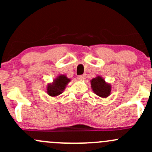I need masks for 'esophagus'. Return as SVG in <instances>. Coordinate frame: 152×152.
Returning a JSON list of instances; mask_svg holds the SVG:
<instances>
[{"mask_svg": "<svg viewBox=\"0 0 152 152\" xmlns=\"http://www.w3.org/2000/svg\"><path fill=\"white\" fill-rule=\"evenodd\" d=\"M77 78L78 80H84L85 78H86V75H78L77 77Z\"/></svg>", "mask_w": 152, "mask_h": 152, "instance_id": "1", "label": "esophagus"}]
</instances>
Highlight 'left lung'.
Masks as SVG:
<instances>
[{
	"mask_svg": "<svg viewBox=\"0 0 152 152\" xmlns=\"http://www.w3.org/2000/svg\"><path fill=\"white\" fill-rule=\"evenodd\" d=\"M91 87L94 92L100 97L106 98L110 94L111 86L105 83L102 77L94 78L91 80Z\"/></svg>",
	"mask_w": 152,
	"mask_h": 152,
	"instance_id": "obj_1",
	"label": "left lung"
}]
</instances>
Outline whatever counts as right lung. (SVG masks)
<instances>
[{
  "instance_id": "right-lung-1",
  "label": "right lung",
  "mask_w": 152,
  "mask_h": 152,
  "mask_svg": "<svg viewBox=\"0 0 152 152\" xmlns=\"http://www.w3.org/2000/svg\"><path fill=\"white\" fill-rule=\"evenodd\" d=\"M70 81L65 75L58 76L54 82L48 86L47 93L50 96H57L62 93L67 83Z\"/></svg>"
}]
</instances>
